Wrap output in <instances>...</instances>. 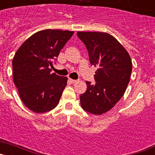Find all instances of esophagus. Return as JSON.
Returning a JSON list of instances; mask_svg holds the SVG:
<instances>
[{
	"mask_svg": "<svg viewBox=\"0 0 155 155\" xmlns=\"http://www.w3.org/2000/svg\"><path fill=\"white\" fill-rule=\"evenodd\" d=\"M69 81L71 82V83H72V84H74V83H76V82L78 81L77 80H74V79H71V78H70Z\"/></svg>",
	"mask_w": 155,
	"mask_h": 155,
	"instance_id": "34e87169",
	"label": "esophagus"
}]
</instances>
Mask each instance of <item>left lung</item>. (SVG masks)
<instances>
[{
    "label": "left lung",
    "instance_id": "1",
    "mask_svg": "<svg viewBox=\"0 0 155 155\" xmlns=\"http://www.w3.org/2000/svg\"><path fill=\"white\" fill-rule=\"evenodd\" d=\"M88 51L91 65L98 66L95 84L86 81L87 90L80 96L82 109L94 115L110 110L125 93L130 82L132 61L128 52L110 34L78 31Z\"/></svg>",
    "mask_w": 155,
    "mask_h": 155
}]
</instances>
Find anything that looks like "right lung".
Listing matches in <instances>:
<instances>
[{"instance_id": "obj_1", "label": "right lung", "mask_w": 155, "mask_h": 155, "mask_svg": "<svg viewBox=\"0 0 155 155\" xmlns=\"http://www.w3.org/2000/svg\"><path fill=\"white\" fill-rule=\"evenodd\" d=\"M73 31L45 29L23 42L12 61L13 81L25 105L37 113L52 110L59 103L68 78L51 73Z\"/></svg>"}]
</instances>
